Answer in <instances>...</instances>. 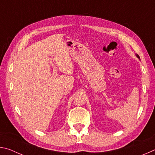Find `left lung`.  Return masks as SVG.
Returning a JSON list of instances; mask_svg holds the SVG:
<instances>
[{
  "label": "left lung",
  "instance_id": "1",
  "mask_svg": "<svg viewBox=\"0 0 155 155\" xmlns=\"http://www.w3.org/2000/svg\"><path fill=\"white\" fill-rule=\"evenodd\" d=\"M136 56H137V58H139V59H140V56H139V55H138V54H136Z\"/></svg>",
  "mask_w": 155,
  "mask_h": 155
}]
</instances>
